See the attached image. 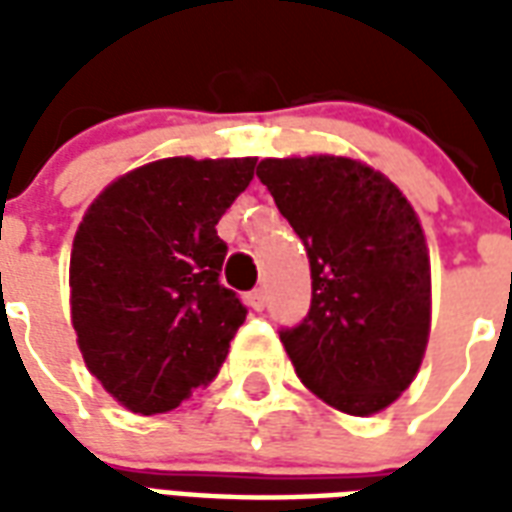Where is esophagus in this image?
I'll list each match as a JSON object with an SVG mask.
<instances>
[{
  "label": "esophagus",
  "instance_id": "esophagus-1",
  "mask_svg": "<svg viewBox=\"0 0 512 512\" xmlns=\"http://www.w3.org/2000/svg\"><path fill=\"white\" fill-rule=\"evenodd\" d=\"M246 304H249V307H252V310H257V312L266 310V290H263V288L249 290V293H246Z\"/></svg>",
  "mask_w": 512,
  "mask_h": 512
}]
</instances>
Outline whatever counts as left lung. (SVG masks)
<instances>
[{"label":"left lung","mask_w":512,"mask_h":512,"mask_svg":"<svg viewBox=\"0 0 512 512\" xmlns=\"http://www.w3.org/2000/svg\"><path fill=\"white\" fill-rule=\"evenodd\" d=\"M257 178L310 257V312L279 329L301 384L345 414H376L414 381L428 345L430 260L417 213L354 158H266Z\"/></svg>","instance_id":"obj_1"}]
</instances>
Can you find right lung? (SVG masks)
Masks as SVG:
<instances>
[{
    "instance_id": "add662e5",
    "label": "right lung",
    "mask_w": 512,
    "mask_h": 512,
    "mask_svg": "<svg viewBox=\"0 0 512 512\" xmlns=\"http://www.w3.org/2000/svg\"><path fill=\"white\" fill-rule=\"evenodd\" d=\"M257 158H164L90 205L71 252V318L90 373L136 414L178 408L219 373L246 321L219 282L216 224Z\"/></svg>"
}]
</instances>
